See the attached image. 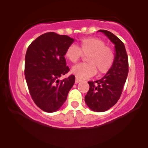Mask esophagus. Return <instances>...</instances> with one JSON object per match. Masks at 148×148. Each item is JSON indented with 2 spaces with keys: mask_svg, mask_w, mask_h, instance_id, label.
Listing matches in <instances>:
<instances>
[{
  "mask_svg": "<svg viewBox=\"0 0 148 148\" xmlns=\"http://www.w3.org/2000/svg\"><path fill=\"white\" fill-rule=\"evenodd\" d=\"M80 81H81V80L79 79H77V78H76V80H75V84H79Z\"/></svg>",
  "mask_w": 148,
  "mask_h": 148,
  "instance_id": "esophagus-1",
  "label": "esophagus"
}]
</instances>
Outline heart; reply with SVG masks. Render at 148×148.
<instances>
[{"label":"heart","instance_id":"heart-1","mask_svg":"<svg viewBox=\"0 0 148 148\" xmlns=\"http://www.w3.org/2000/svg\"><path fill=\"white\" fill-rule=\"evenodd\" d=\"M84 55H88V63L79 64L72 67L71 72L80 80L88 79L96 74H104L110 70L114 62V53L106 43L97 37L81 39L79 48L76 45L69 46L65 51V57L71 62L75 63Z\"/></svg>","mask_w":148,"mask_h":148}]
</instances>
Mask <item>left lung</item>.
Listing matches in <instances>:
<instances>
[{
    "mask_svg": "<svg viewBox=\"0 0 148 148\" xmlns=\"http://www.w3.org/2000/svg\"><path fill=\"white\" fill-rule=\"evenodd\" d=\"M98 32L104 34L115 45L114 62L103 78L88 82L90 89L85 96V101L92 111L104 112L120 99L128 75V57L125 45L118 37L106 30Z\"/></svg>",
    "mask_w": 148,
    "mask_h": 148,
    "instance_id": "8db88e82",
    "label": "left lung"
}]
</instances>
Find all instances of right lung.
I'll list each match as a JSON object with an SVG mask.
<instances>
[{
    "instance_id": "add662e5",
    "label": "right lung",
    "mask_w": 148,
    "mask_h": 148,
    "mask_svg": "<svg viewBox=\"0 0 148 148\" xmlns=\"http://www.w3.org/2000/svg\"><path fill=\"white\" fill-rule=\"evenodd\" d=\"M74 39L50 32L39 36L29 45L25 57V77L34 102L40 109L53 113L66 101L75 76L60 81L69 72L65 51Z\"/></svg>"
}]
</instances>
